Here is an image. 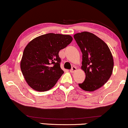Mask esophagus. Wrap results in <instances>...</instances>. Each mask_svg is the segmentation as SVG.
Wrapping results in <instances>:
<instances>
[{"mask_svg": "<svg viewBox=\"0 0 128 128\" xmlns=\"http://www.w3.org/2000/svg\"><path fill=\"white\" fill-rule=\"evenodd\" d=\"M76 70V68L75 67H72V69L70 70V72H71V73H74V72H75V71Z\"/></svg>", "mask_w": 128, "mask_h": 128, "instance_id": "34e87169", "label": "esophagus"}]
</instances>
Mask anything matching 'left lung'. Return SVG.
<instances>
[{
    "instance_id": "obj_1",
    "label": "left lung",
    "mask_w": 128,
    "mask_h": 128,
    "mask_svg": "<svg viewBox=\"0 0 128 128\" xmlns=\"http://www.w3.org/2000/svg\"><path fill=\"white\" fill-rule=\"evenodd\" d=\"M74 37L82 53L81 68L86 74L85 81L79 86L85 91H95L111 76L114 66L112 54L106 43L92 33L84 31Z\"/></svg>"
}]
</instances>
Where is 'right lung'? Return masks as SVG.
<instances>
[{"instance_id":"right-lung-1","label":"right lung","mask_w":128,"mask_h":128,"mask_svg":"<svg viewBox=\"0 0 128 128\" xmlns=\"http://www.w3.org/2000/svg\"><path fill=\"white\" fill-rule=\"evenodd\" d=\"M69 35L48 33L31 40L24 50L20 69L30 87L38 91L49 90L64 73L59 52L72 42Z\"/></svg>"}]
</instances>
